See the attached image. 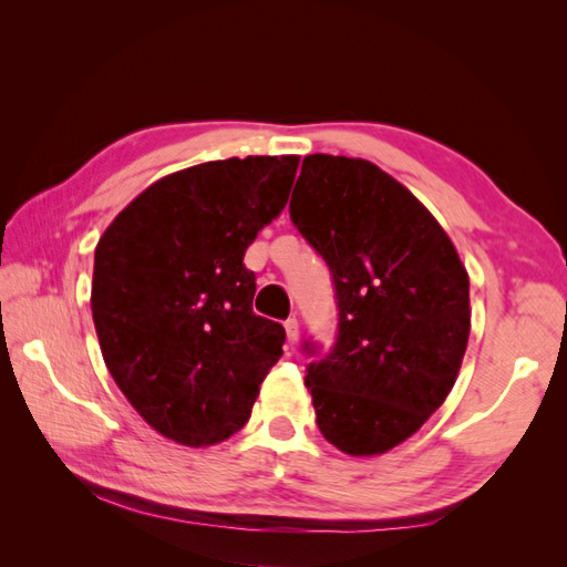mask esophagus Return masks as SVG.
Returning a JSON list of instances; mask_svg holds the SVG:
<instances>
[{
	"label": "esophagus",
	"instance_id": "obj_1",
	"mask_svg": "<svg viewBox=\"0 0 567 567\" xmlns=\"http://www.w3.org/2000/svg\"><path fill=\"white\" fill-rule=\"evenodd\" d=\"M284 326H286V338H288V346L293 348L296 342L300 340V323H298V319L293 317V319H288Z\"/></svg>",
	"mask_w": 567,
	"mask_h": 567
}]
</instances>
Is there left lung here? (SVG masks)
<instances>
[{
    "label": "left lung",
    "instance_id": "8db88e82",
    "mask_svg": "<svg viewBox=\"0 0 567 567\" xmlns=\"http://www.w3.org/2000/svg\"><path fill=\"white\" fill-rule=\"evenodd\" d=\"M290 219L329 265L338 300L336 348L305 375L319 431L350 456L385 454L456 383L468 271L431 210L364 158L307 156Z\"/></svg>",
    "mask_w": 567,
    "mask_h": 567
}]
</instances>
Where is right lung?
Segmentation results:
<instances>
[{
    "label": "right lung",
    "instance_id": "add662e5",
    "mask_svg": "<svg viewBox=\"0 0 567 567\" xmlns=\"http://www.w3.org/2000/svg\"><path fill=\"white\" fill-rule=\"evenodd\" d=\"M300 156L210 161L153 182L94 250L92 317L117 388L153 431L210 447L248 423L284 354L252 312L244 255L288 203Z\"/></svg>",
    "mask_w": 567,
    "mask_h": 567
}]
</instances>
